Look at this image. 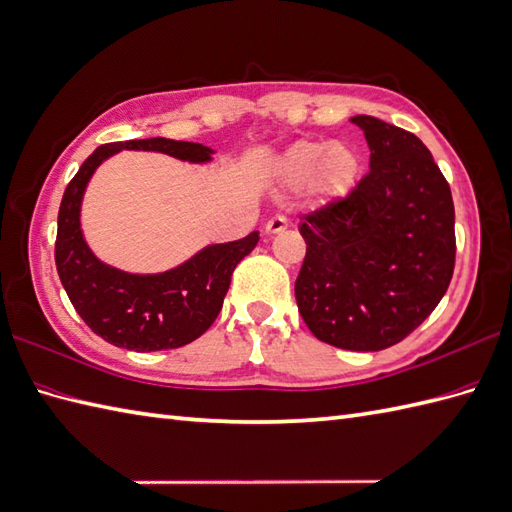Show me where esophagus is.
<instances>
[{
	"instance_id": "obj_1",
	"label": "esophagus",
	"mask_w": 512,
	"mask_h": 512,
	"mask_svg": "<svg viewBox=\"0 0 512 512\" xmlns=\"http://www.w3.org/2000/svg\"><path fill=\"white\" fill-rule=\"evenodd\" d=\"M285 229H288V220H285L283 216H275V218H270V220L266 222V233H268V235L281 233V231H285Z\"/></svg>"
}]
</instances>
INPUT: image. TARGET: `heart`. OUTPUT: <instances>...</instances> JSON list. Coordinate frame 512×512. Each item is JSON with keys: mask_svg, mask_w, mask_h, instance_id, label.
<instances>
[{"mask_svg": "<svg viewBox=\"0 0 512 512\" xmlns=\"http://www.w3.org/2000/svg\"><path fill=\"white\" fill-rule=\"evenodd\" d=\"M285 187L301 189L307 185L318 200H334L351 192L360 176V157L349 146L325 141H296L279 163Z\"/></svg>", "mask_w": 512, "mask_h": 512, "instance_id": "heart-1", "label": "heart"}]
</instances>
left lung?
Listing matches in <instances>:
<instances>
[{"label":"left lung","mask_w":512,"mask_h":512,"mask_svg":"<svg viewBox=\"0 0 512 512\" xmlns=\"http://www.w3.org/2000/svg\"><path fill=\"white\" fill-rule=\"evenodd\" d=\"M371 168L349 194L301 218L307 244L294 283L312 334L347 351H382L434 312L456 264L454 200L423 141L371 115Z\"/></svg>","instance_id":"8db88e82"}]
</instances>
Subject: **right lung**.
<instances>
[{
  "instance_id": "1",
  "label": "right lung",
  "mask_w": 512,
  "mask_h": 512,
  "mask_svg": "<svg viewBox=\"0 0 512 512\" xmlns=\"http://www.w3.org/2000/svg\"><path fill=\"white\" fill-rule=\"evenodd\" d=\"M120 150H157L194 163L211 159L207 146L163 137L95 148L69 181L58 209V277L74 310L106 342L141 353L178 349L205 334L218 318L233 270L257 246L259 235L255 231L237 242L207 246L161 275H128L102 264L82 237L80 200L95 168Z\"/></svg>"
}]
</instances>
